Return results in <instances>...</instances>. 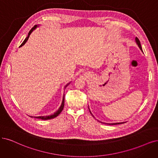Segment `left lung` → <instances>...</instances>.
Here are the masks:
<instances>
[{
  "label": "left lung",
  "instance_id": "left-lung-1",
  "mask_svg": "<svg viewBox=\"0 0 158 158\" xmlns=\"http://www.w3.org/2000/svg\"><path fill=\"white\" fill-rule=\"evenodd\" d=\"M135 41H136V43H137V44L138 45V46H139V48H140V49H141L142 51H143V49H142V48H141V43H140V41H139V40L136 37L135 38ZM90 113H91V114L92 115V113L90 112ZM124 122H120V123H113V124H109V125H116V124H123Z\"/></svg>",
  "mask_w": 158,
  "mask_h": 158
}]
</instances>
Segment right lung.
Here are the masks:
<instances>
[{"mask_svg":"<svg viewBox=\"0 0 158 158\" xmlns=\"http://www.w3.org/2000/svg\"><path fill=\"white\" fill-rule=\"evenodd\" d=\"M37 27V25H35L34 27H32V28L31 29V30L29 31V32H28V36L25 39V40L23 41V42L21 44V45L19 46V48L20 47H21V46H23V45H24L27 42V40H28V38H29V36H30V35H31V34L32 33V32L34 30L35 28H36ZM69 85V83L68 84V85H66V86H65V88L67 86V85ZM64 95L63 96V99H62V104H61V106H60V108L58 109V110H56V111L53 114H51V115H49V116H34V118H39V119H42V120H49V119H52V118H55V117H56V116H58V115H59V114L62 112V110H63V108H64ZM32 117V116H31Z\"/></svg>","mask_w":158,"mask_h":158,"instance_id":"add662e5","label":"right lung"}]
</instances>
